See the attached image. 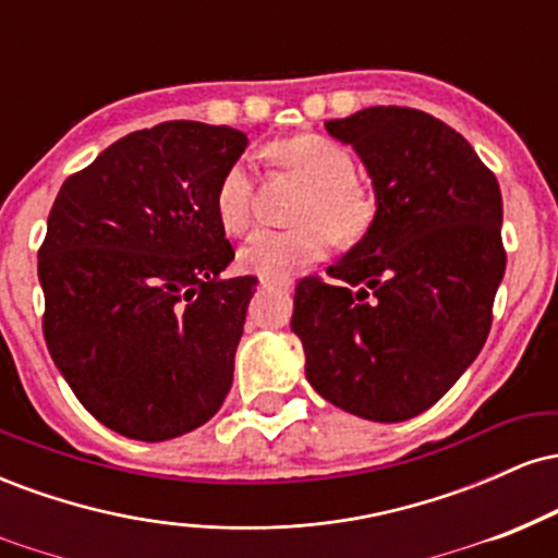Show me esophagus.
I'll list each match as a JSON object with an SVG mask.
<instances>
[{"label":"esophagus","instance_id":"esophagus-1","mask_svg":"<svg viewBox=\"0 0 558 558\" xmlns=\"http://www.w3.org/2000/svg\"><path fill=\"white\" fill-rule=\"evenodd\" d=\"M259 286L265 288V291H272V288H288L291 283H272V280H265V278H262V280H259Z\"/></svg>","mask_w":558,"mask_h":558}]
</instances>
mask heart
<instances>
[{
  "label": "heart",
  "mask_w": 558,
  "mask_h": 558,
  "mask_svg": "<svg viewBox=\"0 0 558 558\" xmlns=\"http://www.w3.org/2000/svg\"><path fill=\"white\" fill-rule=\"evenodd\" d=\"M270 157L280 170L304 183L293 207L299 226L254 233L239 252V265L272 283H283L301 267L323 259L330 239L360 241L373 228L377 202L356 178L351 151L328 136L301 133L283 138L272 146ZM215 215L230 235L246 233L252 226L254 178L246 159L230 162L217 181Z\"/></svg>",
  "instance_id": "heart-1"
}]
</instances>
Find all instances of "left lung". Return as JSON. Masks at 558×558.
<instances>
[{
    "instance_id": "8db88e82",
    "label": "left lung",
    "mask_w": 558,
    "mask_h": 558,
    "mask_svg": "<svg viewBox=\"0 0 558 558\" xmlns=\"http://www.w3.org/2000/svg\"><path fill=\"white\" fill-rule=\"evenodd\" d=\"M373 175V228L306 275L291 328L306 380L343 412L403 422L430 409L483 349L506 270L496 175L462 133L412 107L325 123Z\"/></svg>"
}]
</instances>
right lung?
Returning a JSON list of instances; mask_svg holds the SVG:
<instances>
[{
  "label": "right lung",
  "instance_id": "1",
  "mask_svg": "<svg viewBox=\"0 0 558 558\" xmlns=\"http://www.w3.org/2000/svg\"><path fill=\"white\" fill-rule=\"evenodd\" d=\"M243 146L235 128L170 120L114 141L54 198L38 248L44 338L114 433L178 438L233 386L257 278L220 280L235 252L215 191Z\"/></svg>",
  "mask_w": 558,
  "mask_h": 558
}]
</instances>
